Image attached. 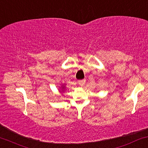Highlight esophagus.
<instances>
[{
  "label": "esophagus",
  "mask_w": 148,
  "mask_h": 148,
  "mask_svg": "<svg viewBox=\"0 0 148 148\" xmlns=\"http://www.w3.org/2000/svg\"><path fill=\"white\" fill-rule=\"evenodd\" d=\"M78 85H80V86H83V85L85 84V80H78Z\"/></svg>",
  "instance_id": "34e87169"
}]
</instances>
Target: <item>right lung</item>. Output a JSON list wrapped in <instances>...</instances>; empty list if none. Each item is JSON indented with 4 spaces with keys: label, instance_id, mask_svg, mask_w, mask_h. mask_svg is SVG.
Segmentation results:
<instances>
[{
    "label": "right lung",
    "instance_id": "right-lung-1",
    "mask_svg": "<svg viewBox=\"0 0 148 148\" xmlns=\"http://www.w3.org/2000/svg\"><path fill=\"white\" fill-rule=\"evenodd\" d=\"M61 88H62V91H63V90H64V89H65V86H62V87H61Z\"/></svg>",
    "mask_w": 148,
    "mask_h": 148
}]
</instances>
